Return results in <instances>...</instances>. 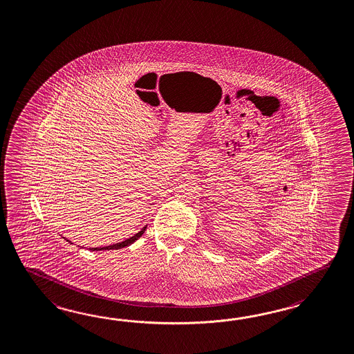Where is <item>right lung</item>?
Listing matches in <instances>:
<instances>
[{
  "label": "right lung",
  "instance_id": "add662e5",
  "mask_svg": "<svg viewBox=\"0 0 354 354\" xmlns=\"http://www.w3.org/2000/svg\"><path fill=\"white\" fill-rule=\"evenodd\" d=\"M147 230V227H144L142 230L139 232V233H136L135 236H132L129 239H126L124 242H120V243H115V245H111V246L107 247H97V248H91V251H102V250H120V248H124V247L129 246V245H131L135 241L138 239H140L141 236H142V233L145 232ZM70 242V241H68Z\"/></svg>",
  "mask_w": 354,
  "mask_h": 354
}]
</instances>
